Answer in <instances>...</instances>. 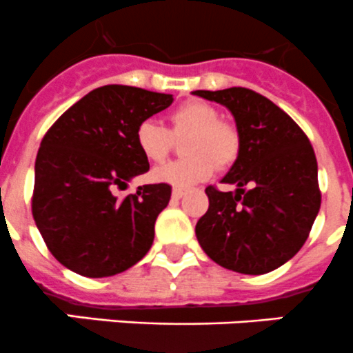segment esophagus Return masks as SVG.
<instances>
[{
    "label": "esophagus",
    "mask_w": 353,
    "mask_h": 353,
    "mask_svg": "<svg viewBox=\"0 0 353 353\" xmlns=\"http://www.w3.org/2000/svg\"><path fill=\"white\" fill-rule=\"evenodd\" d=\"M185 195V190L183 188H173V192H172V197L175 199V201H178V199H181Z\"/></svg>",
    "instance_id": "obj_1"
}]
</instances>
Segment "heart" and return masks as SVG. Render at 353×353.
<instances>
[{
	"label": "heart",
	"instance_id": "heart-1",
	"mask_svg": "<svg viewBox=\"0 0 353 353\" xmlns=\"http://www.w3.org/2000/svg\"><path fill=\"white\" fill-rule=\"evenodd\" d=\"M219 118V110L212 104L188 101L170 113V128L154 120L141 121L135 128V145L149 161H163L172 152L175 139L187 137L183 154L188 158L154 168L152 180L185 188L211 176L214 165H232L240 151V135L230 121Z\"/></svg>",
	"mask_w": 353,
	"mask_h": 353
}]
</instances>
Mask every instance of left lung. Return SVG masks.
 Segmentation results:
<instances>
[{
	"label": "left lung",
	"mask_w": 353,
	"mask_h": 353,
	"mask_svg": "<svg viewBox=\"0 0 353 353\" xmlns=\"http://www.w3.org/2000/svg\"><path fill=\"white\" fill-rule=\"evenodd\" d=\"M232 111L240 151L221 183L209 185V209L195 225L202 250L219 266L264 274L302 249L321 208L317 161L302 128L273 101L245 87L194 90Z\"/></svg>",
	"instance_id": "left-lung-1"
}]
</instances>
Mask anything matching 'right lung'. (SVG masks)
Returning <instances> with one entry per match:
<instances>
[{
  "label": "right lung",
  "instance_id": "add662e5",
  "mask_svg": "<svg viewBox=\"0 0 353 353\" xmlns=\"http://www.w3.org/2000/svg\"><path fill=\"white\" fill-rule=\"evenodd\" d=\"M172 103V94L141 87H97L44 135L32 216L50 252L73 273L113 276L151 249L156 218L168 205L172 187L142 185L121 199L113 192L149 172L148 158L135 145V128Z\"/></svg>",
  "mask_w": 353,
  "mask_h": 353
}]
</instances>
